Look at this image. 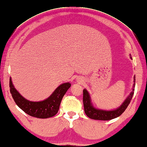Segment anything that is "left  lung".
<instances>
[{
    "label": "left lung",
    "mask_w": 147,
    "mask_h": 147,
    "mask_svg": "<svg viewBox=\"0 0 147 147\" xmlns=\"http://www.w3.org/2000/svg\"><path fill=\"white\" fill-rule=\"evenodd\" d=\"M131 58V57H130ZM134 86H133L132 91L130 92V95L127 97L125 101L123 103L122 105L119 107L118 109H116L114 111H103L100 110V109H96L93 107L91 103H90V96L89 93L86 89L83 90V102H84V111L86 115L89 118L97 119V120H110L112 119L116 118L117 117L119 116L122 113L126 110L128 105L131 101L134 92V87H135V82H136V77L134 76Z\"/></svg>",
    "instance_id": "1"
}]
</instances>
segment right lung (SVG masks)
Wrapping results in <instances>:
<instances>
[{
    "mask_svg": "<svg viewBox=\"0 0 147 147\" xmlns=\"http://www.w3.org/2000/svg\"><path fill=\"white\" fill-rule=\"evenodd\" d=\"M71 87V84L65 83L60 85L54 92L42 101L34 102L26 100L15 89L11 79L9 78L10 92L15 102L22 110L28 115L38 118H47L57 114L63 96Z\"/></svg>",
    "mask_w": 147,
    "mask_h": 147,
    "instance_id": "add662e5",
    "label": "right lung"
}]
</instances>
